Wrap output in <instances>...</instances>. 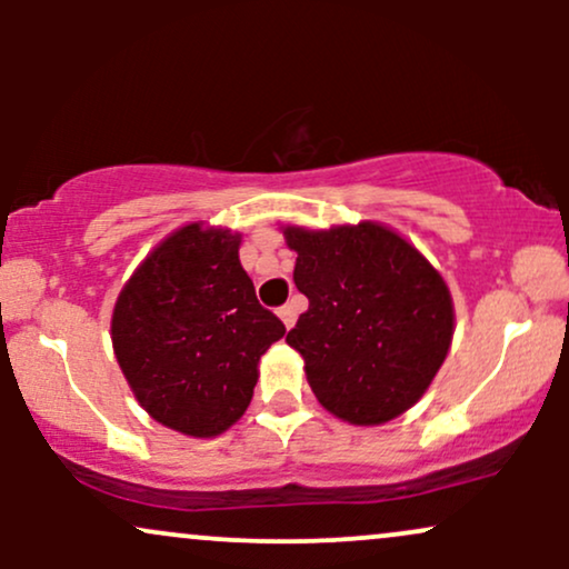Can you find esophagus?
<instances>
[{"mask_svg": "<svg viewBox=\"0 0 569 569\" xmlns=\"http://www.w3.org/2000/svg\"><path fill=\"white\" fill-rule=\"evenodd\" d=\"M278 318H280V321H283L286 329H291V326L297 323V307H293V305H283V307H280V310H278Z\"/></svg>", "mask_w": 569, "mask_h": 569, "instance_id": "esophagus-1", "label": "esophagus"}]
</instances>
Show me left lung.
<instances>
[{
    "instance_id": "1",
    "label": "left lung",
    "mask_w": 569,
    "mask_h": 569,
    "mask_svg": "<svg viewBox=\"0 0 569 569\" xmlns=\"http://www.w3.org/2000/svg\"><path fill=\"white\" fill-rule=\"evenodd\" d=\"M280 230L297 251L293 283L310 299L286 342L321 407L350 426H382L415 407L455 335L441 272L380 221Z\"/></svg>"
}]
</instances>
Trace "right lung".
Returning <instances> with one entry per match:
<instances>
[{"label":"right lung","instance_id":"right-lung-1","mask_svg":"<svg viewBox=\"0 0 569 569\" xmlns=\"http://www.w3.org/2000/svg\"><path fill=\"white\" fill-rule=\"evenodd\" d=\"M240 232L189 221L147 253L112 310V348L152 420L213 439L243 417L286 326L259 305Z\"/></svg>","mask_w":569,"mask_h":569}]
</instances>
